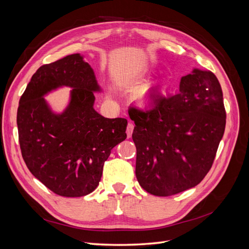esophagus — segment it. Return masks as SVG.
<instances>
[{
  "label": "esophagus",
  "mask_w": 249,
  "mask_h": 249,
  "mask_svg": "<svg viewBox=\"0 0 249 249\" xmlns=\"http://www.w3.org/2000/svg\"><path fill=\"white\" fill-rule=\"evenodd\" d=\"M133 130H134V124H133L132 123L127 124V126H126V135H127V138H130V137L132 136Z\"/></svg>",
  "instance_id": "1"
}]
</instances>
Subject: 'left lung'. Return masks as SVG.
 I'll return each instance as SVG.
<instances>
[{"label":"left lung","instance_id":"8db88e82","mask_svg":"<svg viewBox=\"0 0 249 249\" xmlns=\"http://www.w3.org/2000/svg\"><path fill=\"white\" fill-rule=\"evenodd\" d=\"M135 123L136 178L156 196H170L198 185L212 167L225 129L221 86L213 72L193 69L178 91L159 90L144 110L130 107Z\"/></svg>","mask_w":249,"mask_h":249}]
</instances>
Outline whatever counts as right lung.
Here are the masks:
<instances>
[{
    "instance_id": "obj_1",
    "label": "right lung",
    "mask_w": 249,
    "mask_h": 249,
    "mask_svg": "<svg viewBox=\"0 0 249 249\" xmlns=\"http://www.w3.org/2000/svg\"><path fill=\"white\" fill-rule=\"evenodd\" d=\"M62 87L72 88L62 112L44 99ZM102 92L84 56L72 54L40 66L19 100L18 129L29 170L54 193L80 197L99 186L112 148L126 138L125 118H106L93 108Z\"/></svg>"
}]
</instances>
